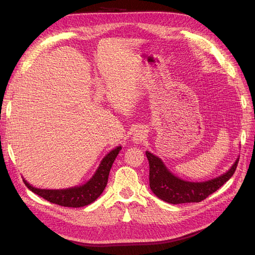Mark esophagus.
<instances>
[{
  "instance_id": "esophagus-1",
  "label": "esophagus",
  "mask_w": 255,
  "mask_h": 255,
  "mask_svg": "<svg viewBox=\"0 0 255 255\" xmlns=\"http://www.w3.org/2000/svg\"><path fill=\"white\" fill-rule=\"evenodd\" d=\"M145 135H146L145 129L142 128H139L138 129H136V132L133 135V141L136 143L141 142L145 138Z\"/></svg>"
}]
</instances>
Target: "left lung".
<instances>
[{
    "label": "left lung",
    "instance_id": "1",
    "mask_svg": "<svg viewBox=\"0 0 255 255\" xmlns=\"http://www.w3.org/2000/svg\"><path fill=\"white\" fill-rule=\"evenodd\" d=\"M149 160L150 188L159 199L171 204L201 202L213 192L227 183L236 170L239 158L236 159L230 170L216 179L206 182H187L173 175L163 161L152 153L145 152Z\"/></svg>",
    "mask_w": 255,
    "mask_h": 255
}]
</instances>
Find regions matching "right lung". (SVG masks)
Masks as SVG:
<instances>
[{
    "instance_id": "right-lung-1",
    "label": "right lung",
    "mask_w": 255,
    "mask_h": 255,
    "mask_svg": "<svg viewBox=\"0 0 255 255\" xmlns=\"http://www.w3.org/2000/svg\"><path fill=\"white\" fill-rule=\"evenodd\" d=\"M120 150L121 146H118V148L114 149L107 154L101 161V164H100L95 175L86 184L80 187H72L60 190L39 189L30 186L25 180H23V182H24L29 190H32L36 195L42 197L51 203L68 207H82L88 205L94 202L97 198H99L105 189L107 181H109L111 168Z\"/></svg>"
}]
</instances>
